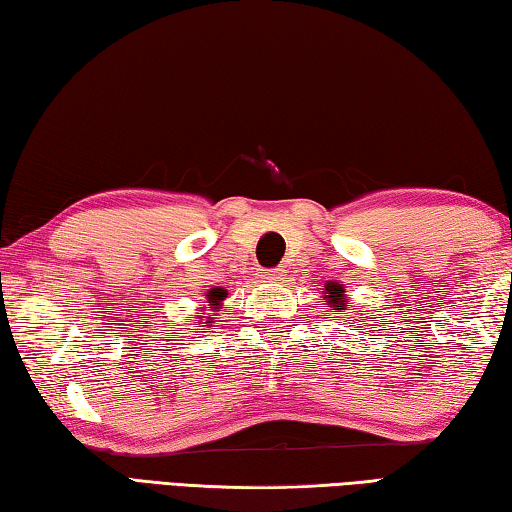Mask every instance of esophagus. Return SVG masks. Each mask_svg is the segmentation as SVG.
<instances>
[{"mask_svg":"<svg viewBox=\"0 0 512 512\" xmlns=\"http://www.w3.org/2000/svg\"><path fill=\"white\" fill-rule=\"evenodd\" d=\"M262 282H282V271H277V268H273V271H262Z\"/></svg>","mask_w":512,"mask_h":512,"instance_id":"1","label":"esophagus"}]
</instances>
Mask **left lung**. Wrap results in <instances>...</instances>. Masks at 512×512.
I'll return each instance as SVG.
<instances>
[{"mask_svg": "<svg viewBox=\"0 0 512 512\" xmlns=\"http://www.w3.org/2000/svg\"><path fill=\"white\" fill-rule=\"evenodd\" d=\"M325 291L329 293V296H325L329 305L345 309V291H343V287H339V284H332V287H325Z\"/></svg>", "mask_w": 512, "mask_h": 512, "instance_id": "left-lung-1", "label": "left lung"}]
</instances>
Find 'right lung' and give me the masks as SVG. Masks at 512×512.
<instances>
[{"label": "right lung", "mask_w": 512, "mask_h": 512, "mask_svg": "<svg viewBox=\"0 0 512 512\" xmlns=\"http://www.w3.org/2000/svg\"><path fill=\"white\" fill-rule=\"evenodd\" d=\"M207 298H210V302H212V309H219L221 300L225 298V293H223V289H212L210 293H207Z\"/></svg>", "instance_id": "right-lung-1"}]
</instances>
